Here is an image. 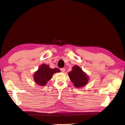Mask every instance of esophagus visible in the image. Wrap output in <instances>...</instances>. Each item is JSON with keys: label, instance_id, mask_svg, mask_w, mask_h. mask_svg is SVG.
I'll use <instances>...</instances> for the list:
<instances>
[{"label": "esophagus", "instance_id": "esophagus-1", "mask_svg": "<svg viewBox=\"0 0 125 125\" xmlns=\"http://www.w3.org/2000/svg\"><path fill=\"white\" fill-rule=\"evenodd\" d=\"M60 70H61V71L62 72H64L65 71V69H64V68H61V69H60Z\"/></svg>", "mask_w": 125, "mask_h": 125}]
</instances>
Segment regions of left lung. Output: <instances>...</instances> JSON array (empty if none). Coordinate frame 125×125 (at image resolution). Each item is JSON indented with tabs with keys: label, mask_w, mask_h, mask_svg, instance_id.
<instances>
[{
	"label": "left lung",
	"mask_w": 125,
	"mask_h": 125,
	"mask_svg": "<svg viewBox=\"0 0 125 125\" xmlns=\"http://www.w3.org/2000/svg\"><path fill=\"white\" fill-rule=\"evenodd\" d=\"M68 75L73 85L77 88L84 87L88 84L89 80L87 73L83 71L78 65L73 66L71 71L68 73Z\"/></svg>",
	"instance_id": "1"
}]
</instances>
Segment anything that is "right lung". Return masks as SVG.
I'll use <instances>...</instances> for the list:
<instances>
[{
	"instance_id": "obj_1",
	"label": "right lung",
	"mask_w": 125,
	"mask_h": 125,
	"mask_svg": "<svg viewBox=\"0 0 125 125\" xmlns=\"http://www.w3.org/2000/svg\"><path fill=\"white\" fill-rule=\"evenodd\" d=\"M60 72L61 71L58 69H51L49 67V65L43 64L34 72L33 74L34 81L37 85L44 86L46 84L47 81L52 78L54 73Z\"/></svg>"
}]
</instances>
